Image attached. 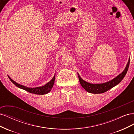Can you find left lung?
Segmentation results:
<instances>
[{"instance_id":"1","label":"left lung","mask_w":134,"mask_h":134,"mask_svg":"<svg viewBox=\"0 0 134 134\" xmlns=\"http://www.w3.org/2000/svg\"><path fill=\"white\" fill-rule=\"evenodd\" d=\"M130 58H129L127 64H126V66L124 71L121 74L115 77V78L109 80V82L100 84L90 83L84 80L78 73L79 82L81 86H82V87L86 91L89 93H93V94H99V93H103L104 92H107L109 90H110L111 88L117 86L124 79L129 69L130 64Z\"/></svg>"}]
</instances>
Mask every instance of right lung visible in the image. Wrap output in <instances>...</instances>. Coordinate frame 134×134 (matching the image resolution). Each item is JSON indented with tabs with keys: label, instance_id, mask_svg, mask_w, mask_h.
<instances>
[{
	"label": "right lung",
	"instance_id": "right-lung-1",
	"mask_svg": "<svg viewBox=\"0 0 134 134\" xmlns=\"http://www.w3.org/2000/svg\"><path fill=\"white\" fill-rule=\"evenodd\" d=\"M8 77L11 82L17 87L21 88V89H22V90H25L31 93H34V94H39V95H43V94H47L48 92H50L51 91L52 87H53L54 82H55V74L53 78H52V79L50 81V82H48L45 85H44V86H43L35 87V88H30V87H27L25 86H23V85H22V84H20L16 83L15 81L12 80L10 78L9 76H8Z\"/></svg>",
	"mask_w": 134,
	"mask_h": 134
}]
</instances>
